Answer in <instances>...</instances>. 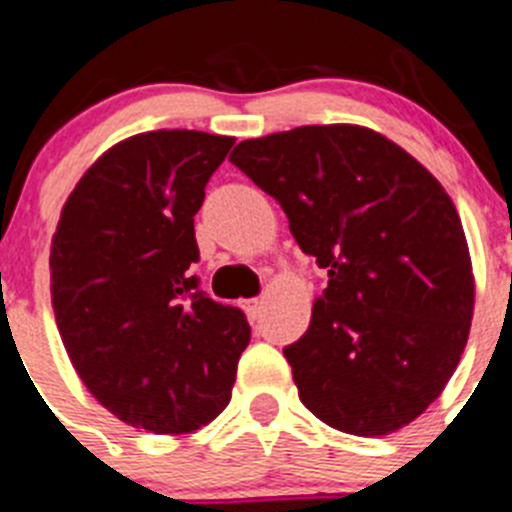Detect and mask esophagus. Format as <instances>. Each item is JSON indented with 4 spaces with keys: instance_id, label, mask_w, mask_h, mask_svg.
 <instances>
[{
    "instance_id": "obj_1",
    "label": "esophagus",
    "mask_w": 512,
    "mask_h": 512,
    "mask_svg": "<svg viewBox=\"0 0 512 512\" xmlns=\"http://www.w3.org/2000/svg\"><path fill=\"white\" fill-rule=\"evenodd\" d=\"M242 308H245L247 316H250V319L255 321L257 316H260V313H262V298H250V301L242 303Z\"/></svg>"
}]
</instances>
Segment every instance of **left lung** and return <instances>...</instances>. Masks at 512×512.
Wrapping results in <instances>:
<instances>
[{
	"label": "left lung",
	"instance_id": "8db88e82",
	"mask_svg": "<svg viewBox=\"0 0 512 512\" xmlns=\"http://www.w3.org/2000/svg\"><path fill=\"white\" fill-rule=\"evenodd\" d=\"M329 270L311 324L283 349L298 398L326 426L388 436L454 375L474 313L457 206L413 155L359 124H308L229 155Z\"/></svg>",
	"mask_w": 512,
	"mask_h": 512
}]
</instances>
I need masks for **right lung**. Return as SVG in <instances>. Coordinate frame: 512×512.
<instances>
[{
  "label": "right lung",
  "mask_w": 512,
  "mask_h": 512,
  "mask_svg": "<svg viewBox=\"0 0 512 512\" xmlns=\"http://www.w3.org/2000/svg\"><path fill=\"white\" fill-rule=\"evenodd\" d=\"M234 137L142 132L86 170L50 245V298L73 370L109 413L150 434H191L232 398L250 324L211 301L193 216Z\"/></svg>",
  "instance_id": "add662e5"
}]
</instances>
